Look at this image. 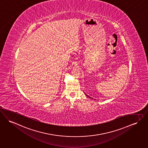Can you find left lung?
<instances>
[{"instance_id":"8db88e82","label":"left lung","mask_w":148,"mask_h":148,"mask_svg":"<svg viewBox=\"0 0 148 148\" xmlns=\"http://www.w3.org/2000/svg\"><path fill=\"white\" fill-rule=\"evenodd\" d=\"M85 94H86V93H85ZM86 96H87V95H86ZM88 97H89V96H88Z\"/></svg>"}]
</instances>
